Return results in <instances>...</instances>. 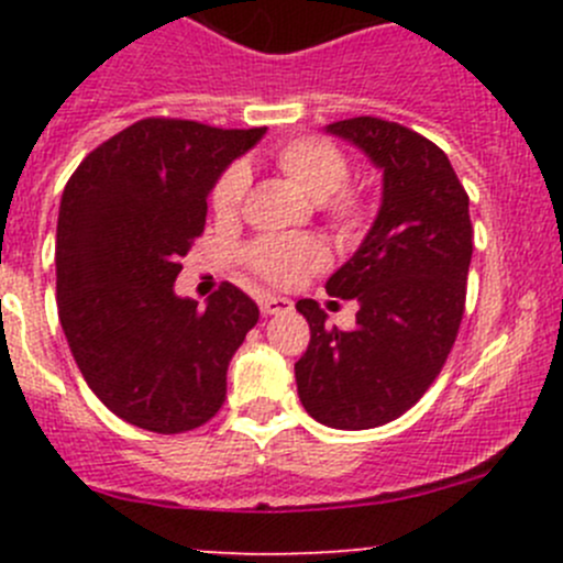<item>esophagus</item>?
<instances>
[{
	"label": "esophagus",
	"mask_w": 563,
	"mask_h": 563,
	"mask_svg": "<svg viewBox=\"0 0 563 563\" xmlns=\"http://www.w3.org/2000/svg\"><path fill=\"white\" fill-rule=\"evenodd\" d=\"M294 305H291V299H286V297H264L261 299V313L264 316H277V313H288V310H291Z\"/></svg>",
	"instance_id": "34e87169"
}]
</instances>
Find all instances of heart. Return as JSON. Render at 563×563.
Here are the masks:
<instances>
[{"label": "heart", "instance_id": "1", "mask_svg": "<svg viewBox=\"0 0 563 563\" xmlns=\"http://www.w3.org/2000/svg\"><path fill=\"white\" fill-rule=\"evenodd\" d=\"M275 166L280 168L310 201L323 203L343 234L362 225V201L356 192L345 190L349 181V157L323 139H294L275 152ZM250 187V172L242 163L225 168L212 187V209L220 220L240 214ZM247 264L264 280L275 286H294L310 272L327 264V247L310 236H258L245 250Z\"/></svg>", "mask_w": 563, "mask_h": 563}]
</instances>
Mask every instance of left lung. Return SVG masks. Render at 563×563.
Wrapping results in <instances>:
<instances>
[{"mask_svg":"<svg viewBox=\"0 0 563 563\" xmlns=\"http://www.w3.org/2000/svg\"><path fill=\"white\" fill-rule=\"evenodd\" d=\"M323 130L382 172V207L327 280V294L360 305L354 329H329L313 299H299L310 343L294 376L316 422L367 430L406 413L444 367L463 318L474 231L468 196L433 141L376 117Z\"/></svg>","mask_w":563,"mask_h":563,"instance_id":"obj_1","label":"left lung"}]
</instances>
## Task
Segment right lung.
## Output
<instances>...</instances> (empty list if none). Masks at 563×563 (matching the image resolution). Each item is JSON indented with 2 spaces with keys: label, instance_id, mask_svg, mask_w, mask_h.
Segmentation results:
<instances>
[{
  "label": "right lung",
  "instance_id": "1",
  "mask_svg": "<svg viewBox=\"0 0 563 563\" xmlns=\"http://www.w3.org/2000/svg\"><path fill=\"white\" fill-rule=\"evenodd\" d=\"M264 133L141 119L89 152L62 192V329L89 389L135 428L185 433L223 406L225 371L258 308L231 283L198 308L174 280L203 234L214 181Z\"/></svg>",
  "mask_w": 563,
  "mask_h": 563
}]
</instances>
